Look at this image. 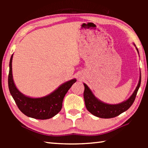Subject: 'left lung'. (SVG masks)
Here are the masks:
<instances>
[{"mask_svg": "<svg viewBox=\"0 0 148 148\" xmlns=\"http://www.w3.org/2000/svg\"><path fill=\"white\" fill-rule=\"evenodd\" d=\"M136 49L138 53V50L137 47H136ZM140 84H141V74H140L139 82L137 87H136V89L134 90V92L130 97V98L127 99V101L117 104H109L101 101L95 97V95L92 94L89 87L86 84H84L85 87L84 98L86 108L90 113L95 116L101 117V118H112V117L119 116L123 112L128 110L133 104L135 98H136L137 92L140 86Z\"/></svg>", "mask_w": 148, "mask_h": 148, "instance_id": "left-lung-1", "label": "left lung"}]
</instances>
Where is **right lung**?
I'll list each match as a JSON object with an SVG mask.
<instances>
[{
  "label": "right lung",
  "mask_w": 148,
  "mask_h": 148,
  "mask_svg": "<svg viewBox=\"0 0 148 148\" xmlns=\"http://www.w3.org/2000/svg\"><path fill=\"white\" fill-rule=\"evenodd\" d=\"M12 59L13 55H12L10 61L8 87L20 111L27 116L38 119H47L58 114L62 108L65 95L76 79H72L62 84L47 96L41 98H31L21 93L15 86L12 76Z\"/></svg>",
  "instance_id": "right-lung-1"
}]
</instances>
